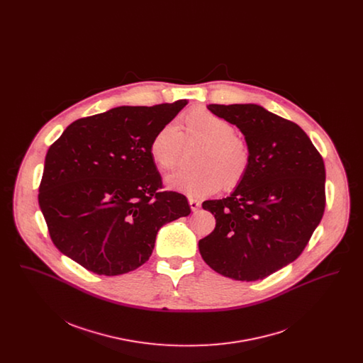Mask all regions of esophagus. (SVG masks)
Wrapping results in <instances>:
<instances>
[{
    "label": "esophagus",
    "mask_w": 363,
    "mask_h": 363,
    "mask_svg": "<svg viewBox=\"0 0 363 363\" xmlns=\"http://www.w3.org/2000/svg\"><path fill=\"white\" fill-rule=\"evenodd\" d=\"M189 206L191 211H197L199 208L201 207V203L199 200H194V199H189Z\"/></svg>",
    "instance_id": "34e87169"
}]
</instances>
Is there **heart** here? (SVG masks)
Listing matches in <instances>:
<instances>
[{
	"label": "heart",
	"instance_id": "1",
	"mask_svg": "<svg viewBox=\"0 0 363 363\" xmlns=\"http://www.w3.org/2000/svg\"><path fill=\"white\" fill-rule=\"evenodd\" d=\"M188 140L206 143L199 157V170H178L167 175L166 185L189 197H206L222 189L223 184L235 185L247 172L250 151L235 128L223 117L206 108H194L182 120ZM184 135L174 122L166 123L155 133L150 144V154L159 167L170 170L179 162Z\"/></svg>",
	"mask_w": 363,
	"mask_h": 363
}]
</instances>
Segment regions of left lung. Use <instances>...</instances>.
<instances>
[{
    "label": "left lung",
    "mask_w": 363,
    "mask_h": 363,
    "mask_svg": "<svg viewBox=\"0 0 363 363\" xmlns=\"http://www.w3.org/2000/svg\"><path fill=\"white\" fill-rule=\"evenodd\" d=\"M245 136L250 163L225 199L203 208L215 230L199 241L218 274L255 281L298 259L325 209V166L308 135L259 104H209Z\"/></svg>",
    "instance_id": "left-lung-1"
}]
</instances>
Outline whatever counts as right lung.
<instances>
[{
    "instance_id": "add662e5",
    "label": "right lung",
    "mask_w": 363,
    "mask_h": 363,
    "mask_svg": "<svg viewBox=\"0 0 363 363\" xmlns=\"http://www.w3.org/2000/svg\"><path fill=\"white\" fill-rule=\"evenodd\" d=\"M186 104L120 106L72 122L52 143L38 200L61 253L94 274L122 275L148 261L162 225L189 215L184 194L160 190L150 154Z\"/></svg>"
}]
</instances>
